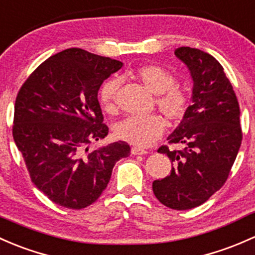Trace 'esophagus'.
I'll use <instances>...</instances> for the list:
<instances>
[{
	"mask_svg": "<svg viewBox=\"0 0 255 255\" xmlns=\"http://www.w3.org/2000/svg\"><path fill=\"white\" fill-rule=\"evenodd\" d=\"M130 151H132L133 155H146L149 152L148 150L141 149V148H136V146H134V148H132V150H130Z\"/></svg>",
	"mask_w": 255,
	"mask_h": 255,
	"instance_id": "esophagus-1",
	"label": "esophagus"
}]
</instances>
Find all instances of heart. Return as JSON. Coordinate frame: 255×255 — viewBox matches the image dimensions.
Instances as JSON below:
<instances>
[{
    "mask_svg": "<svg viewBox=\"0 0 255 255\" xmlns=\"http://www.w3.org/2000/svg\"><path fill=\"white\" fill-rule=\"evenodd\" d=\"M133 77L145 89L155 95V106L170 125H178L186 117L191 105L188 93L179 88L176 77L159 64H145L133 72ZM120 79L112 78L104 83L99 92V101L107 114L119 110ZM165 122L159 115L146 117H129L115 127V133L122 140L133 145L148 146L161 138Z\"/></svg>",
    "mask_w": 255,
    "mask_h": 255,
    "instance_id": "obj_1",
    "label": "heart"
}]
</instances>
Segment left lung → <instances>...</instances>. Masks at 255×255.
Masks as SVG:
<instances>
[{"mask_svg":"<svg viewBox=\"0 0 255 255\" xmlns=\"http://www.w3.org/2000/svg\"><path fill=\"white\" fill-rule=\"evenodd\" d=\"M175 55L193 78L192 105L168 145L157 149L172 162L170 176L152 182L161 204L188 210L205 203L227 181L242 143L241 111L231 82L218 60L202 50L183 46ZM178 143L179 149L170 148Z\"/></svg>","mask_w":255,"mask_h":255,"instance_id":"8db88e82","label":"left lung"}]
</instances>
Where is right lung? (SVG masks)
<instances>
[{
    "label": "right lung",
    "instance_id": "1",
    "mask_svg": "<svg viewBox=\"0 0 255 255\" xmlns=\"http://www.w3.org/2000/svg\"><path fill=\"white\" fill-rule=\"evenodd\" d=\"M121 67L117 60L72 47L44 61L17 94L13 139L31 182L57 205H92L115 163L129 156L126 141L89 151L92 141L109 133L98 92Z\"/></svg>",
    "mask_w": 255,
    "mask_h": 255
}]
</instances>
